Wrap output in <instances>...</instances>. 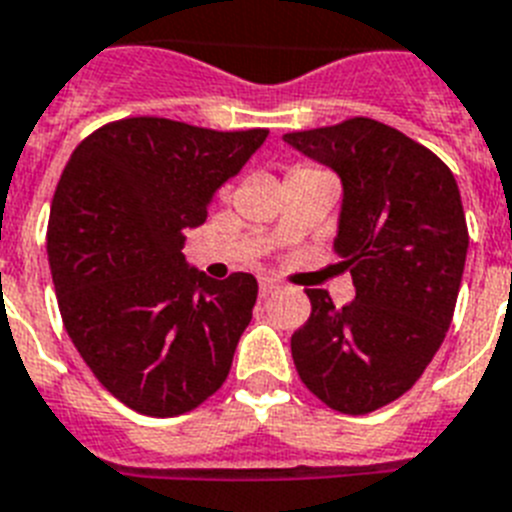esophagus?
<instances>
[{
  "instance_id": "1",
  "label": "esophagus",
  "mask_w": 512,
  "mask_h": 512,
  "mask_svg": "<svg viewBox=\"0 0 512 512\" xmlns=\"http://www.w3.org/2000/svg\"><path fill=\"white\" fill-rule=\"evenodd\" d=\"M278 289H281V284L273 281V278H263V281H260V297H270V294H276Z\"/></svg>"
}]
</instances>
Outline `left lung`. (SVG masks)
<instances>
[{"mask_svg": "<svg viewBox=\"0 0 512 512\" xmlns=\"http://www.w3.org/2000/svg\"><path fill=\"white\" fill-rule=\"evenodd\" d=\"M344 186L336 255L355 299L313 313L292 336L302 384L331 410L373 413L421 378L442 347L463 281L468 226L452 170L423 144L371 118L284 134Z\"/></svg>", "mask_w": 512, "mask_h": 512, "instance_id": "obj_1", "label": "left lung"}]
</instances>
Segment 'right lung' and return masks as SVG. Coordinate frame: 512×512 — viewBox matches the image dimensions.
Segmentation results:
<instances>
[{
	"label": "right lung",
	"instance_id": "add662e5",
	"mask_svg": "<svg viewBox=\"0 0 512 512\" xmlns=\"http://www.w3.org/2000/svg\"><path fill=\"white\" fill-rule=\"evenodd\" d=\"M265 136L123 118L86 136L62 170L47 228L62 323L99 384L136 413H189L231 371L255 276L215 281L181 249Z\"/></svg>",
	"mask_w": 512,
	"mask_h": 512
}]
</instances>
